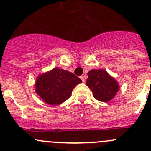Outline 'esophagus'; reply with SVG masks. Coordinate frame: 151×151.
Listing matches in <instances>:
<instances>
[{
	"label": "esophagus",
	"instance_id": "34e87169",
	"mask_svg": "<svg viewBox=\"0 0 151 151\" xmlns=\"http://www.w3.org/2000/svg\"><path fill=\"white\" fill-rule=\"evenodd\" d=\"M80 78H81V79L82 80V81H83V82H84V81H85V79H84V77L83 76H81L80 77Z\"/></svg>",
	"mask_w": 151,
	"mask_h": 151
}]
</instances>
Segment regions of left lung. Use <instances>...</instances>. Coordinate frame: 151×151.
Instances as JSON below:
<instances>
[{
  "label": "left lung",
  "instance_id": "left-lung-1",
  "mask_svg": "<svg viewBox=\"0 0 151 151\" xmlns=\"http://www.w3.org/2000/svg\"><path fill=\"white\" fill-rule=\"evenodd\" d=\"M87 75V85L92 90L96 99L107 102L114 98L119 90V85L107 71L101 69L92 70Z\"/></svg>",
  "mask_w": 151,
  "mask_h": 151
}]
</instances>
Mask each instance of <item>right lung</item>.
Returning a JSON list of instances; mask_svg holds the SVG:
<instances>
[{
  "label": "right lung",
  "instance_id": "obj_1",
  "mask_svg": "<svg viewBox=\"0 0 151 151\" xmlns=\"http://www.w3.org/2000/svg\"><path fill=\"white\" fill-rule=\"evenodd\" d=\"M81 82L73 73L55 67L38 76L35 93L47 104L58 105L68 99L73 88Z\"/></svg>",
  "mask_w": 151,
  "mask_h": 151
}]
</instances>
